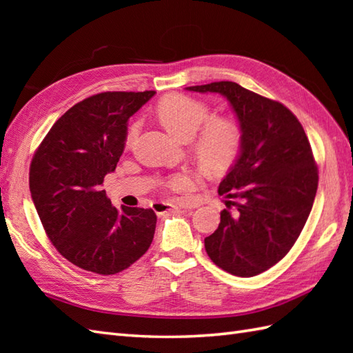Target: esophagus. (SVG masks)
I'll use <instances>...</instances> for the list:
<instances>
[{"mask_svg": "<svg viewBox=\"0 0 353 353\" xmlns=\"http://www.w3.org/2000/svg\"><path fill=\"white\" fill-rule=\"evenodd\" d=\"M192 208L190 203H179V205H172V203H165V201H154L153 203V211L156 214H165L171 211V209H188Z\"/></svg>", "mask_w": 353, "mask_h": 353, "instance_id": "1", "label": "esophagus"}]
</instances>
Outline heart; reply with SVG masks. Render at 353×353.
I'll list each match as a JSON object with an SVG mask.
<instances>
[{"mask_svg":"<svg viewBox=\"0 0 353 353\" xmlns=\"http://www.w3.org/2000/svg\"><path fill=\"white\" fill-rule=\"evenodd\" d=\"M157 117L165 129L183 141L194 137L192 148L199 162L209 171L220 172L228 170L238 159L243 148V130L232 118H211V110L203 101L191 99L188 95L174 94L163 99L157 106ZM139 123L134 121L127 130L125 142L130 145L138 137ZM194 183V177L188 172H181L171 177L167 186L172 191L188 190Z\"/></svg>","mask_w":353,"mask_h":353,"instance_id":"heart-1","label":"heart"}]
</instances>
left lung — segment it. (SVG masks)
<instances>
[{"mask_svg": "<svg viewBox=\"0 0 353 353\" xmlns=\"http://www.w3.org/2000/svg\"><path fill=\"white\" fill-rule=\"evenodd\" d=\"M185 89L223 95L243 130L241 153L219 186L236 211L223 209L205 249L224 272L256 276L290 252L310 216L319 185L310 141L290 109L235 81Z\"/></svg>", "mask_w": 353, "mask_h": 353, "instance_id": "1", "label": "left lung"}]
</instances>
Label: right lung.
Here are the masks:
<instances>
[{
    "mask_svg": "<svg viewBox=\"0 0 353 353\" xmlns=\"http://www.w3.org/2000/svg\"><path fill=\"white\" fill-rule=\"evenodd\" d=\"M154 94L101 92L74 104L30 165V192L50 241L88 272H123L153 241V209H117L101 185L124 152L127 121Z\"/></svg>",
    "mask_w": 353,
    "mask_h": 353,
    "instance_id": "add662e5",
    "label": "right lung"
}]
</instances>
